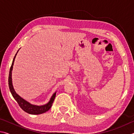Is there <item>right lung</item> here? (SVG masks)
<instances>
[{
  "mask_svg": "<svg viewBox=\"0 0 134 134\" xmlns=\"http://www.w3.org/2000/svg\"><path fill=\"white\" fill-rule=\"evenodd\" d=\"M19 51V50H18ZM15 54L14 57V58H13V62L12 63V65H11L10 71H9V79H8V84H9V87L10 91L11 92V94L13 97V98L15 99L16 101L17 102L18 105L21 108L22 110H24L25 112L26 113H29V114L32 115H39L41 114V113L46 112L47 111H48L49 109L51 108L52 105H53V102L55 99V97L56 96V92L54 93L53 94V96L51 97L50 100L48 102V103L45 104L44 105H41V106H37V105H32V104L28 102H27L23 98L19 96L16 92H15V90L13 88V86L12 85V71L13 69V65L14 64L15 59L16 57V55H17V53Z\"/></svg>",
  "mask_w": 134,
  "mask_h": 134,
  "instance_id": "1",
  "label": "right lung"
}]
</instances>
